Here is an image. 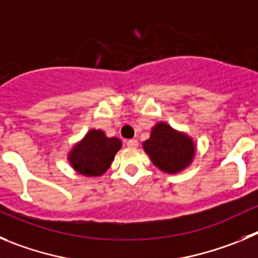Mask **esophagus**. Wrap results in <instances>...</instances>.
Segmentation results:
<instances>
[{
  "mask_svg": "<svg viewBox=\"0 0 258 258\" xmlns=\"http://www.w3.org/2000/svg\"><path fill=\"white\" fill-rule=\"evenodd\" d=\"M126 145L131 149H136L139 146V141L135 140V139H131V140L126 141Z\"/></svg>",
  "mask_w": 258,
  "mask_h": 258,
  "instance_id": "1",
  "label": "esophagus"
}]
</instances>
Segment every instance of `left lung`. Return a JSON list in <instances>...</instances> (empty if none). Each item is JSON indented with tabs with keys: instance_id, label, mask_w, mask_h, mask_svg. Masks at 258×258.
I'll return each instance as SVG.
<instances>
[{
	"instance_id": "left-lung-1",
	"label": "left lung",
	"mask_w": 258,
	"mask_h": 258,
	"mask_svg": "<svg viewBox=\"0 0 258 258\" xmlns=\"http://www.w3.org/2000/svg\"><path fill=\"white\" fill-rule=\"evenodd\" d=\"M143 146L154 165L170 174L188 167L195 155V144L191 137L163 122L154 127L150 139Z\"/></svg>"
}]
</instances>
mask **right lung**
<instances>
[{
  "label": "right lung",
  "instance_id": "1",
  "mask_svg": "<svg viewBox=\"0 0 258 258\" xmlns=\"http://www.w3.org/2000/svg\"><path fill=\"white\" fill-rule=\"evenodd\" d=\"M122 143L117 137H107L100 130H91L84 140L72 149L69 160L75 170L86 177H99L112 164Z\"/></svg>",
  "mask_w": 258,
  "mask_h": 258
}]
</instances>
